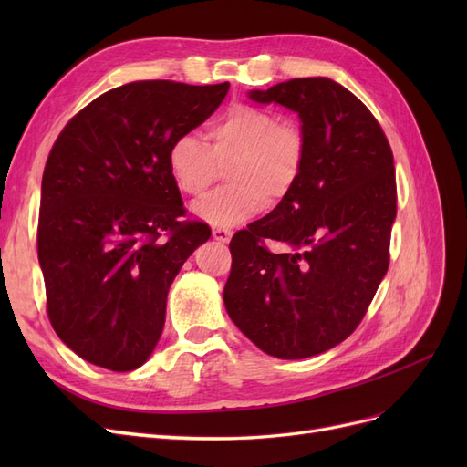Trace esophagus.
<instances>
[{"instance_id": "obj_1", "label": "esophagus", "mask_w": 467, "mask_h": 467, "mask_svg": "<svg viewBox=\"0 0 467 467\" xmlns=\"http://www.w3.org/2000/svg\"><path fill=\"white\" fill-rule=\"evenodd\" d=\"M212 237L216 239V242H222V244H228L232 239V232L225 230V228H214L212 230Z\"/></svg>"}]
</instances>
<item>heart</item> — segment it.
Returning <instances> with one entry per match:
<instances>
[{
    "instance_id": "obj_1",
    "label": "heart",
    "mask_w": 467,
    "mask_h": 467,
    "mask_svg": "<svg viewBox=\"0 0 467 467\" xmlns=\"http://www.w3.org/2000/svg\"><path fill=\"white\" fill-rule=\"evenodd\" d=\"M208 146L199 136L181 134L167 150V167L177 189L201 199L225 167L228 187L194 204V214L212 225H237L268 206L285 202L298 185L306 136L298 124L276 112L234 105L208 126Z\"/></svg>"
}]
</instances>
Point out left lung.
Wrapping results in <instances>:
<instances>
[{
	"label": "left lung",
	"mask_w": 467,
	"mask_h": 467,
	"mask_svg": "<svg viewBox=\"0 0 467 467\" xmlns=\"http://www.w3.org/2000/svg\"><path fill=\"white\" fill-rule=\"evenodd\" d=\"M249 99L298 112L306 160L288 199L232 237L223 304L266 355L316 357L357 329L388 273L393 153L372 112L329 78L282 81ZM265 238L287 249L268 252Z\"/></svg>",
	"instance_id": "obj_1"
}]
</instances>
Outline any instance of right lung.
Instances as JSON below:
<instances>
[{"label": "right lung", "instance_id": "obj_1", "mask_svg": "<svg viewBox=\"0 0 467 467\" xmlns=\"http://www.w3.org/2000/svg\"><path fill=\"white\" fill-rule=\"evenodd\" d=\"M228 89V81L126 83L79 110L54 142L40 189L38 263L52 327L83 360L130 372L158 345L171 282L212 234L181 220L167 150Z\"/></svg>", "mask_w": 467, "mask_h": 467}]
</instances>
